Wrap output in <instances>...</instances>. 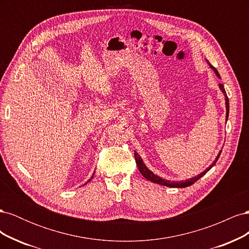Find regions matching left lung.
I'll list each match as a JSON object with an SVG mask.
<instances>
[{
    "label": "left lung",
    "mask_w": 249,
    "mask_h": 249,
    "mask_svg": "<svg viewBox=\"0 0 249 249\" xmlns=\"http://www.w3.org/2000/svg\"><path fill=\"white\" fill-rule=\"evenodd\" d=\"M208 63H209V65H210V67L211 69H213V71H215V73L217 74V77H219L220 78V76H219V73H218V71H217V70L215 69V67L212 65V64H210V62L209 61H207ZM219 87H220V89H221V91L223 92V94H224V96H225V106H227V120H228V117H229V112H230V104H229V97H228V95H227V92H225V89H224V87H223V85L222 84H219ZM220 154H221V150L219 152V154H218V156H217V158H216V160L210 165V166L203 171V172H201L200 175H198V176H196V177H194V178H189V179H186V180H182V182H170V180H167V179H164V178H160V177H158V176H156V175H154V172H152L150 171L149 169H147V167L145 166V164L143 163V161H142V159H141V157L138 155V153L136 152V150H135V160H136V164H137V166H138V169H139V171H140V173L141 175L144 177L146 179H148V180H150V182H154V183H156V184H159V185H162V186H167V187H171V188H185V187H189V186H191L192 184H194L195 182H196V180H198L201 177H203L206 175V173L212 168L214 165L216 164V162H217V160L219 159V156H220Z\"/></svg>",
    "instance_id": "8db88e82"
}]
</instances>
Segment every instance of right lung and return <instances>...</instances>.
Listing matches in <instances>:
<instances>
[{"instance_id": "1", "label": "right lung", "mask_w": 249, "mask_h": 249, "mask_svg": "<svg viewBox=\"0 0 249 249\" xmlns=\"http://www.w3.org/2000/svg\"><path fill=\"white\" fill-rule=\"evenodd\" d=\"M93 175H94V173H93ZM93 178V176H92V177H91V178ZM91 178H90V179H89V180H91ZM89 180H88V182H89Z\"/></svg>"}]
</instances>
